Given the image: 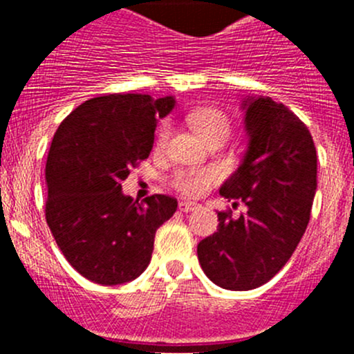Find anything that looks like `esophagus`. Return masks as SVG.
<instances>
[{"label": "esophagus", "instance_id": "esophagus-1", "mask_svg": "<svg viewBox=\"0 0 354 354\" xmlns=\"http://www.w3.org/2000/svg\"><path fill=\"white\" fill-rule=\"evenodd\" d=\"M198 209V203L195 202H180V210L181 212H192V210Z\"/></svg>", "mask_w": 354, "mask_h": 354}]
</instances>
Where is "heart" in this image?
<instances>
[{
    "instance_id": "heart-1",
    "label": "heart",
    "mask_w": 354,
    "mask_h": 354,
    "mask_svg": "<svg viewBox=\"0 0 354 354\" xmlns=\"http://www.w3.org/2000/svg\"><path fill=\"white\" fill-rule=\"evenodd\" d=\"M187 121L205 142L216 140V138L226 140L231 131V121L227 114L214 108L192 111L188 113ZM167 137H169V124L164 123L157 131V144H164ZM217 176L219 174L216 169H178L173 174L171 183L180 194L198 197L209 190L214 181H217Z\"/></svg>"
}]
</instances>
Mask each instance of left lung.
Returning a JSON list of instances; mask_svg holds the SVG:
<instances>
[{
	"mask_svg": "<svg viewBox=\"0 0 354 354\" xmlns=\"http://www.w3.org/2000/svg\"><path fill=\"white\" fill-rule=\"evenodd\" d=\"M248 147L219 194L246 212H217L219 226L197 246L205 276L217 286L248 291L272 279L305 233L317 192V151L308 128L281 102L243 101Z\"/></svg>",
	"mask_w": 354,
	"mask_h": 354,
	"instance_id": "obj_1",
	"label": "left lung"
}]
</instances>
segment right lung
<instances>
[{"label": "right lung", "mask_w": 354, "mask_h": 354, "mask_svg": "<svg viewBox=\"0 0 354 354\" xmlns=\"http://www.w3.org/2000/svg\"><path fill=\"white\" fill-rule=\"evenodd\" d=\"M174 104L173 95H101L71 111L53 137L46 221L70 266L92 283L137 279L152 259L157 227L176 212V198L152 195L137 203L121 190Z\"/></svg>", "instance_id": "1"}]
</instances>
